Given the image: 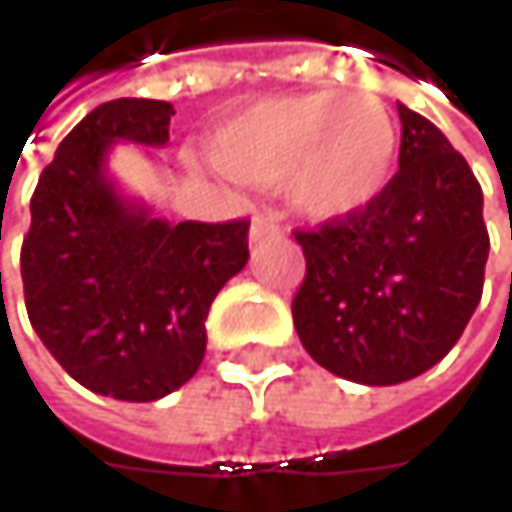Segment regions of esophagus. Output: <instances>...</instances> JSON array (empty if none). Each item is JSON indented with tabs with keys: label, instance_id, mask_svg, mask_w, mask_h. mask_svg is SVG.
<instances>
[{
	"label": "esophagus",
	"instance_id": "esophagus-1",
	"mask_svg": "<svg viewBox=\"0 0 512 512\" xmlns=\"http://www.w3.org/2000/svg\"><path fill=\"white\" fill-rule=\"evenodd\" d=\"M278 234H281V228L275 225V219H272V216L257 213L255 219H252V231H249V240H252V243L269 240V237H278Z\"/></svg>",
	"mask_w": 512,
	"mask_h": 512
}]
</instances>
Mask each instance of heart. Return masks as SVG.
Listing matches in <instances>:
<instances>
[{
    "label": "heart",
    "mask_w": 512,
    "mask_h": 512,
    "mask_svg": "<svg viewBox=\"0 0 512 512\" xmlns=\"http://www.w3.org/2000/svg\"><path fill=\"white\" fill-rule=\"evenodd\" d=\"M400 133L370 91L269 97L216 130V165L257 186H287L290 204L317 222L367 210L391 183Z\"/></svg>",
    "instance_id": "heart-1"
}]
</instances>
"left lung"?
Wrapping results in <instances>:
<instances>
[{
    "label": "left lung",
    "instance_id": "left-lung-1",
    "mask_svg": "<svg viewBox=\"0 0 512 512\" xmlns=\"http://www.w3.org/2000/svg\"><path fill=\"white\" fill-rule=\"evenodd\" d=\"M400 171L356 216L296 231L305 281L293 326L320 367L361 385H397L451 353L489 257L483 192L424 115L397 103Z\"/></svg>",
    "mask_w": 512,
    "mask_h": 512
}]
</instances>
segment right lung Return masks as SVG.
Here are the masks:
<instances>
[{"label": "right lung", "mask_w": 512, "mask_h": 512, "mask_svg": "<svg viewBox=\"0 0 512 512\" xmlns=\"http://www.w3.org/2000/svg\"><path fill=\"white\" fill-rule=\"evenodd\" d=\"M174 106L121 97L58 145L32 195L20 269L32 329L88 391L151 403L204 361L207 311L249 260V222H165L106 171L115 142L162 148Z\"/></svg>", "instance_id": "obj_1"}]
</instances>
